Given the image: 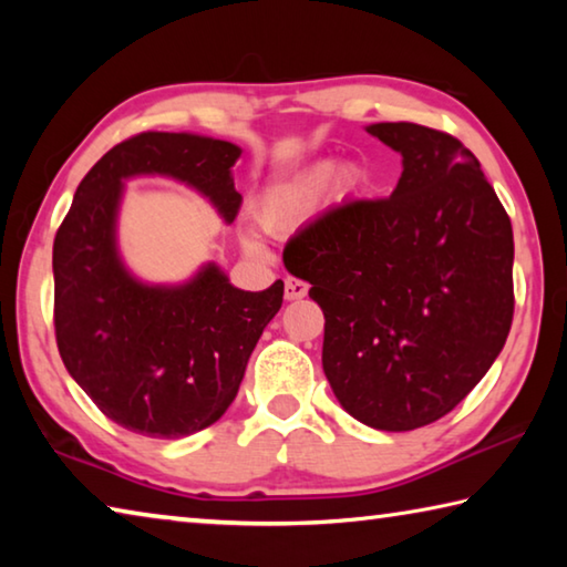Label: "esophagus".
Wrapping results in <instances>:
<instances>
[{
	"mask_svg": "<svg viewBox=\"0 0 567 567\" xmlns=\"http://www.w3.org/2000/svg\"><path fill=\"white\" fill-rule=\"evenodd\" d=\"M307 295V285L300 280H292V277H287L285 280V300L287 302H295V300H302Z\"/></svg>",
	"mask_w": 567,
	"mask_h": 567,
	"instance_id": "esophagus-1",
	"label": "esophagus"
}]
</instances>
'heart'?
Wrapping results in <instances>:
<instances>
[{
  "label": "heart",
  "mask_w": 567,
  "mask_h": 567,
  "mask_svg": "<svg viewBox=\"0 0 567 567\" xmlns=\"http://www.w3.org/2000/svg\"><path fill=\"white\" fill-rule=\"evenodd\" d=\"M334 175V162L322 159L318 165H312L300 177L287 182V185L267 189L265 195L257 199L255 205V219L260 229L270 235H285L290 229L300 227L315 215V209L320 205V197L328 182ZM368 175L360 165H344L340 167L338 177H334V187L340 195H350V192L360 189Z\"/></svg>",
  "instance_id": "1"
}]
</instances>
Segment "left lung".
I'll use <instances>...</instances> for the list:
<instances>
[{
    "mask_svg": "<svg viewBox=\"0 0 567 567\" xmlns=\"http://www.w3.org/2000/svg\"><path fill=\"white\" fill-rule=\"evenodd\" d=\"M368 132L400 152L388 199H358L285 247L322 307V370L354 420L405 433L447 415L513 322V227L477 157L412 122Z\"/></svg>",
    "mask_w": 567,
    "mask_h": 567,
    "instance_id": "8db88e82",
    "label": "left lung"
}]
</instances>
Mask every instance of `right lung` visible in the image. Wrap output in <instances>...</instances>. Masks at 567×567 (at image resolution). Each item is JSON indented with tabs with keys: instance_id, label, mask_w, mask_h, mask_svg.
Listing matches in <instances>:
<instances>
[{
	"instance_id": "1",
	"label": "right lung",
	"mask_w": 567,
	"mask_h": 567,
	"mask_svg": "<svg viewBox=\"0 0 567 567\" xmlns=\"http://www.w3.org/2000/svg\"><path fill=\"white\" fill-rule=\"evenodd\" d=\"M243 150L192 132H142L112 147L74 192L56 229L54 332L62 362L104 415L147 437H185L233 405L249 354L285 285L245 292L207 262L182 285L134 277L117 247L124 179L185 182L229 225L243 205Z\"/></svg>"
}]
</instances>
